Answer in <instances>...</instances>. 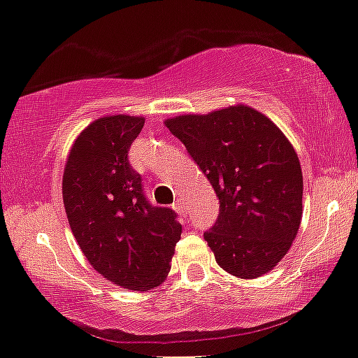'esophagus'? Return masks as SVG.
<instances>
[{
	"mask_svg": "<svg viewBox=\"0 0 358 358\" xmlns=\"http://www.w3.org/2000/svg\"><path fill=\"white\" fill-rule=\"evenodd\" d=\"M173 208H175L180 215H183V216L187 215V206H185V202H183V199H176L175 204H173Z\"/></svg>",
	"mask_w": 358,
	"mask_h": 358,
	"instance_id": "obj_1",
	"label": "esophagus"
}]
</instances>
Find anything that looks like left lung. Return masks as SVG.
I'll return each mask as SVG.
<instances>
[{"label": "left lung", "mask_w": 358, "mask_h": 358, "mask_svg": "<svg viewBox=\"0 0 358 358\" xmlns=\"http://www.w3.org/2000/svg\"><path fill=\"white\" fill-rule=\"evenodd\" d=\"M164 124L220 199L218 220L204 234L216 263L239 279L268 273L289 251L303 216L301 164L287 136L244 103Z\"/></svg>", "instance_id": "left-lung-1"}]
</instances>
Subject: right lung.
Instances as JSON below:
<instances>
[{"label":"right lung","mask_w":358,"mask_h":358,"mask_svg":"<svg viewBox=\"0 0 358 358\" xmlns=\"http://www.w3.org/2000/svg\"><path fill=\"white\" fill-rule=\"evenodd\" d=\"M142 115L112 114L90 122L72 143L62 197L79 249L103 279L129 291L157 287L171 270L182 225L173 209L154 208L128 150Z\"/></svg>","instance_id":"right-lung-1"}]
</instances>
